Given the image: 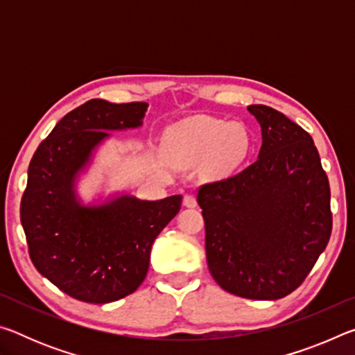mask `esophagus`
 <instances>
[{
  "instance_id": "obj_1",
  "label": "esophagus",
  "mask_w": 355,
  "mask_h": 355,
  "mask_svg": "<svg viewBox=\"0 0 355 355\" xmlns=\"http://www.w3.org/2000/svg\"><path fill=\"white\" fill-rule=\"evenodd\" d=\"M183 205L186 208H196L197 207V199L192 194H186L183 199Z\"/></svg>"
}]
</instances>
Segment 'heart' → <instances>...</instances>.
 <instances>
[{
  "label": "heart",
  "mask_w": 355,
  "mask_h": 355,
  "mask_svg": "<svg viewBox=\"0 0 355 355\" xmlns=\"http://www.w3.org/2000/svg\"><path fill=\"white\" fill-rule=\"evenodd\" d=\"M166 147L178 166H196L203 161L209 173L225 175L248 159L254 142L241 122L194 116L167 130Z\"/></svg>",
  "instance_id": "obj_1"
}]
</instances>
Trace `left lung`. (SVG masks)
Masks as SVG:
<instances>
[{"label":"left lung","instance_id":"1","mask_svg":"<svg viewBox=\"0 0 355 355\" xmlns=\"http://www.w3.org/2000/svg\"><path fill=\"white\" fill-rule=\"evenodd\" d=\"M248 111L261 128L254 164L197 194L208 269L222 290L275 300L315 266L332 232L330 188L311 136L264 105Z\"/></svg>","mask_w":355,"mask_h":355}]
</instances>
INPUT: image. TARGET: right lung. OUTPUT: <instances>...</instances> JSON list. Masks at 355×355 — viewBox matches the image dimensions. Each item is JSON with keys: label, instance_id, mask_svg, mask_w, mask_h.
Instances as JSON below:
<instances>
[{"label": "right lung", "instance_id": "right-lung-1", "mask_svg": "<svg viewBox=\"0 0 355 355\" xmlns=\"http://www.w3.org/2000/svg\"><path fill=\"white\" fill-rule=\"evenodd\" d=\"M147 107L89 100L59 120L29 163L20 207L29 257L45 279L83 302L135 293L156 236L182 207V196L147 200L128 191H101L86 203L78 191L112 131L141 128Z\"/></svg>", "mask_w": 355, "mask_h": 355}]
</instances>
